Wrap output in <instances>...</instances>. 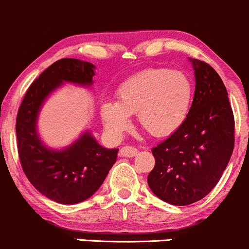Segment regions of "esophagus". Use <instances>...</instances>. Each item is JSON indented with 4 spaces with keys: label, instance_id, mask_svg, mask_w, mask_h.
<instances>
[{
    "label": "esophagus",
    "instance_id": "1",
    "mask_svg": "<svg viewBox=\"0 0 249 249\" xmlns=\"http://www.w3.org/2000/svg\"><path fill=\"white\" fill-rule=\"evenodd\" d=\"M137 153H139V150L135 147H131V145H126V147L120 148V155H122V157L132 158L135 157V155H137Z\"/></svg>",
    "mask_w": 249,
    "mask_h": 249
}]
</instances>
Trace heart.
Instances as JSON below:
<instances>
[{"instance_id": "obj_1", "label": "heart", "mask_w": 249, "mask_h": 249, "mask_svg": "<svg viewBox=\"0 0 249 249\" xmlns=\"http://www.w3.org/2000/svg\"><path fill=\"white\" fill-rule=\"evenodd\" d=\"M117 101L105 100L100 114L106 129L119 137L136 114L144 131L154 137L170 136L185 123L194 97V85L182 71L147 69L118 87Z\"/></svg>"}]
</instances>
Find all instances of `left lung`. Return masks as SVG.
<instances>
[{"label":"left lung","instance_id":"left-lung-1","mask_svg":"<svg viewBox=\"0 0 249 249\" xmlns=\"http://www.w3.org/2000/svg\"><path fill=\"white\" fill-rule=\"evenodd\" d=\"M195 92L184 124L152 149L155 166L150 190L162 201L185 206L203 199L217 185L231 158L235 119L222 78L193 59Z\"/></svg>","mask_w":249,"mask_h":249}]
</instances>
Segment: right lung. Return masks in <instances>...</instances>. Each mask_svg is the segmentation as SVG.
<instances>
[{"label": "right lung", "mask_w": 249, "mask_h": 249, "mask_svg": "<svg viewBox=\"0 0 249 249\" xmlns=\"http://www.w3.org/2000/svg\"><path fill=\"white\" fill-rule=\"evenodd\" d=\"M94 70V65L82 60H57L30 85L18 110L16 131L22 171L41 194L55 202L73 205L89 199L117 160V148H104L89 131L61 150L46 147L37 134L44 100L64 82L91 85Z\"/></svg>", "instance_id": "obj_1"}]
</instances>
